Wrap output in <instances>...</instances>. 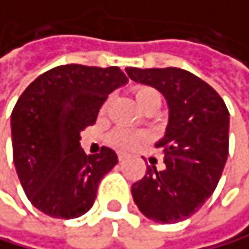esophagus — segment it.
I'll list each match as a JSON object with an SVG mask.
<instances>
[{"label": "esophagus", "mask_w": 249, "mask_h": 249, "mask_svg": "<svg viewBox=\"0 0 249 249\" xmlns=\"http://www.w3.org/2000/svg\"><path fill=\"white\" fill-rule=\"evenodd\" d=\"M118 158H119V160L122 162L124 159H125V158H127V155H125V153H119V155H118Z\"/></svg>", "instance_id": "1"}]
</instances>
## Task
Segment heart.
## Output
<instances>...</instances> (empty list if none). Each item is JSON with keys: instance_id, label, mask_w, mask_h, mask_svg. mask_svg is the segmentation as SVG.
I'll return each mask as SVG.
<instances>
[{"instance_id": "1", "label": "heart", "mask_w": 249, "mask_h": 249, "mask_svg": "<svg viewBox=\"0 0 249 249\" xmlns=\"http://www.w3.org/2000/svg\"><path fill=\"white\" fill-rule=\"evenodd\" d=\"M135 98L141 108H143L150 102H155V101L160 102V94L155 89L147 87V86L138 87L135 90ZM139 141H141V136L138 133L125 130V128H116L108 135V142L111 145L119 147V148H133Z\"/></svg>"}]
</instances>
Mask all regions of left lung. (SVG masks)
<instances>
[{
  "label": "left lung",
  "mask_w": 249,
  "mask_h": 249,
  "mask_svg": "<svg viewBox=\"0 0 249 249\" xmlns=\"http://www.w3.org/2000/svg\"><path fill=\"white\" fill-rule=\"evenodd\" d=\"M128 78L159 90L168 106L165 135L156 142L165 168L147 167L131 185L143 216L176 223L195 214L217 187L228 158L230 113L217 91L187 70L125 69Z\"/></svg>",
  "instance_id": "left-lung-1"
}]
</instances>
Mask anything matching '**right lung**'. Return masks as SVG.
Instances as JSON below:
<instances>
[{"label": "right lung", "mask_w": 249, "mask_h": 249, "mask_svg": "<svg viewBox=\"0 0 249 249\" xmlns=\"http://www.w3.org/2000/svg\"><path fill=\"white\" fill-rule=\"evenodd\" d=\"M128 82L118 67H54L35 79L12 111L13 163L35 208L54 219L93 207L101 179L118 163L114 150L81 148V131L96 122L108 94Z\"/></svg>", "instance_id": "add662e5"}]
</instances>
